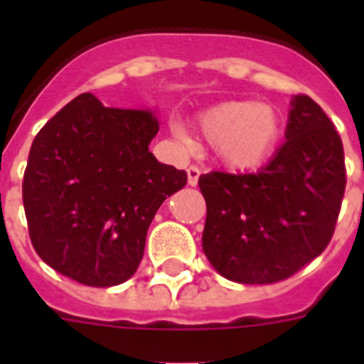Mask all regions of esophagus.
<instances>
[{"label": "esophagus", "instance_id": "1", "mask_svg": "<svg viewBox=\"0 0 364 364\" xmlns=\"http://www.w3.org/2000/svg\"><path fill=\"white\" fill-rule=\"evenodd\" d=\"M198 177H200L198 166H188L187 181H188V185H191V187H196V185H198Z\"/></svg>", "mask_w": 364, "mask_h": 364}]
</instances>
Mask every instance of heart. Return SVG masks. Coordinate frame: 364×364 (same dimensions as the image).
<instances>
[{"label":"heart","mask_w":364,"mask_h":364,"mask_svg":"<svg viewBox=\"0 0 364 364\" xmlns=\"http://www.w3.org/2000/svg\"><path fill=\"white\" fill-rule=\"evenodd\" d=\"M171 130L177 137H185L179 124ZM196 130L213 145L223 164L232 170H253L274 154L282 141L283 122L272 105L230 100L200 113Z\"/></svg>","instance_id":"obj_1"}]
</instances>
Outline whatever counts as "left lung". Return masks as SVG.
Returning a JSON list of instances; mask_svg holds the SVG:
<instances>
[{"label": "left lung", "mask_w": 364, "mask_h": 364, "mask_svg": "<svg viewBox=\"0 0 364 364\" xmlns=\"http://www.w3.org/2000/svg\"><path fill=\"white\" fill-rule=\"evenodd\" d=\"M282 147L257 173L200 176L202 249L223 277L247 285L287 279L333 238L346 191L344 147L325 111L291 100Z\"/></svg>", "instance_id": "obj_1"}]
</instances>
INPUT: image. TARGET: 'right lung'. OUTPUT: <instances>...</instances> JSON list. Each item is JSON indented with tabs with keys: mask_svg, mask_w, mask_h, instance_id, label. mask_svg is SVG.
<instances>
[{
	"mask_svg": "<svg viewBox=\"0 0 364 364\" xmlns=\"http://www.w3.org/2000/svg\"><path fill=\"white\" fill-rule=\"evenodd\" d=\"M151 111L105 107L94 94L71 100L31 143L22 181L37 255L60 274L111 287L136 274L154 213L187 185V173L149 151Z\"/></svg>",
	"mask_w": 364,
	"mask_h": 364,
	"instance_id": "right-lung-1",
	"label": "right lung"
}]
</instances>
